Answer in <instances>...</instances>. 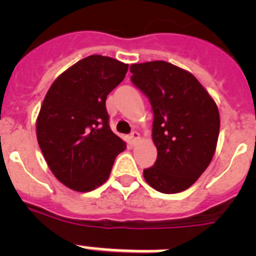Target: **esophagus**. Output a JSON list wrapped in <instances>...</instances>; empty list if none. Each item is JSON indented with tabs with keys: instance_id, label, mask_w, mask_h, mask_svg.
<instances>
[{
	"instance_id": "1",
	"label": "esophagus",
	"mask_w": 256,
	"mask_h": 256,
	"mask_svg": "<svg viewBox=\"0 0 256 256\" xmlns=\"http://www.w3.org/2000/svg\"><path fill=\"white\" fill-rule=\"evenodd\" d=\"M138 140H140V133L137 132V130H133V132L130 133V141H132V144H136Z\"/></svg>"
}]
</instances>
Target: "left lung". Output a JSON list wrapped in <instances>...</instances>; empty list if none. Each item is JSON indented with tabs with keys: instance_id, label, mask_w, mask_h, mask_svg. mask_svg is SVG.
Segmentation results:
<instances>
[{
	"instance_id": "left-lung-1",
	"label": "left lung",
	"mask_w": 256,
	"mask_h": 256,
	"mask_svg": "<svg viewBox=\"0 0 256 256\" xmlns=\"http://www.w3.org/2000/svg\"><path fill=\"white\" fill-rule=\"evenodd\" d=\"M132 83L150 100L158 159L146 182L162 194L191 187L209 166L218 142L219 112L190 72L166 61L130 65Z\"/></svg>"
}]
</instances>
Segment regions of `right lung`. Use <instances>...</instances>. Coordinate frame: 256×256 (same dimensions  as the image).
I'll return each mask as SVG.
<instances>
[{
	"label": "right lung",
	"mask_w": 256,
	"mask_h": 256,
	"mask_svg": "<svg viewBox=\"0 0 256 256\" xmlns=\"http://www.w3.org/2000/svg\"><path fill=\"white\" fill-rule=\"evenodd\" d=\"M128 64L91 55L65 70L47 91L37 118V140L48 168L79 192L101 186L126 142L108 126L106 97Z\"/></svg>",
	"instance_id": "right-lung-1"
}]
</instances>
